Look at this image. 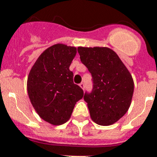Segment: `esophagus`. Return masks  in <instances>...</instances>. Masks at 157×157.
<instances>
[{"instance_id": "obj_1", "label": "esophagus", "mask_w": 157, "mask_h": 157, "mask_svg": "<svg viewBox=\"0 0 157 157\" xmlns=\"http://www.w3.org/2000/svg\"><path fill=\"white\" fill-rule=\"evenodd\" d=\"M79 85H80V88H82V89L83 90H84V88H85V85H84V83H80V84H79Z\"/></svg>"}]
</instances>
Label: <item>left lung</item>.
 I'll return each mask as SVG.
<instances>
[{
  "label": "left lung",
  "instance_id": "1",
  "mask_svg": "<svg viewBox=\"0 0 157 157\" xmlns=\"http://www.w3.org/2000/svg\"><path fill=\"white\" fill-rule=\"evenodd\" d=\"M80 61L92 74L93 88L84 93L91 118L101 126L114 124L127 112L133 80L117 54L107 47H78Z\"/></svg>",
  "mask_w": 157,
  "mask_h": 157
}]
</instances>
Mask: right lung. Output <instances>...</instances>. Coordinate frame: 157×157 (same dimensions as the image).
<instances>
[{
  "instance_id": "1",
  "label": "right lung",
  "mask_w": 157,
  "mask_h": 157,
  "mask_svg": "<svg viewBox=\"0 0 157 157\" xmlns=\"http://www.w3.org/2000/svg\"><path fill=\"white\" fill-rule=\"evenodd\" d=\"M76 54V47L54 45L39 56L28 75L31 104L41 118L54 126L67 122L76 103L84 95L69 70Z\"/></svg>"
}]
</instances>
